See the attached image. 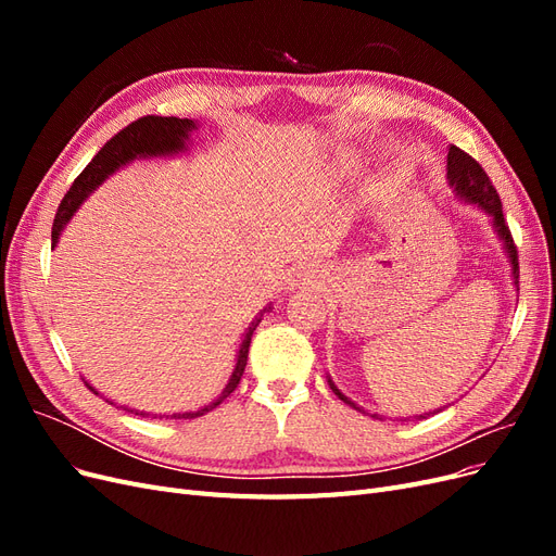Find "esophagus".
I'll use <instances>...</instances> for the list:
<instances>
[{
	"instance_id": "34e87169",
	"label": "esophagus",
	"mask_w": 556,
	"mask_h": 556,
	"mask_svg": "<svg viewBox=\"0 0 556 556\" xmlns=\"http://www.w3.org/2000/svg\"><path fill=\"white\" fill-rule=\"evenodd\" d=\"M296 278H299V285H308V282H315V278H317V268L315 266H306V268H301V274H296ZM296 285V282H294Z\"/></svg>"
}]
</instances>
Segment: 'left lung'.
<instances>
[{
    "label": "left lung",
    "mask_w": 556,
    "mask_h": 556,
    "mask_svg": "<svg viewBox=\"0 0 556 556\" xmlns=\"http://www.w3.org/2000/svg\"><path fill=\"white\" fill-rule=\"evenodd\" d=\"M447 178H450V185H452L454 190H457L459 197H464L466 201H473V204H478L480 208H484L486 213L494 217V227L498 231V237L503 239V245H506V250H508V257H510V264H513L515 285H517V278H519L517 245L513 241V233H510V227L506 223V217H503L501 199H498V192H496V188L492 185L490 176H486V172L478 164V160H473L468 153H464L462 148L450 146V153H447ZM329 387H331L336 396H339L343 403H348L350 408H355V410L368 415L364 408L357 406V403H352L348 396H343L341 390H336V384L331 380H329ZM433 413H439V410H433ZM433 413H425V415H417V417L419 419H427ZM371 417H378V415H371ZM378 419H382V417H378Z\"/></svg>",
    "instance_id": "left-lung-1"
}]
</instances>
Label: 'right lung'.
I'll list each match as a JSON object with an SVG mask.
<instances>
[{
  "mask_svg": "<svg viewBox=\"0 0 556 556\" xmlns=\"http://www.w3.org/2000/svg\"><path fill=\"white\" fill-rule=\"evenodd\" d=\"M197 125L192 121H188V117H162V115H143L139 117V121H134L131 125H127L125 129H121L115 134L113 139H109L104 143V148L99 150V153L92 157V162L86 166L78 174V178L74 180V185L70 188V192L64 194L62 204L58 206V213H55V223H53V248L58 245V239L60 233L64 229V225L70 223V217L76 213V208L80 206V201L86 199L99 182H102L109 174H113L117 166H123L131 160L137 157H157V155H169V153H178V150L185 148V139H188V134L194 129ZM257 317L255 323H252L245 331V339L241 343V350H239V359H237V368H233V374L225 387V392L217 396L213 403H208V406H204L201 410H194V413H174L172 419H192V417H201L206 415L208 410L217 408L220 403L237 390L239 382H241V376H243V368L248 364V348H250V339H252V331H255V327L260 325ZM88 384V382H86ZM90 387V384H88ZM92 390V387H90ZM94 392V390H92ZM97 394V392H94ZM134 413V410H129ZM139 415V413H137ZM146 415V413H141ZM162 419V415H160ZM169 419V417H166Z\"/></svg>",
  "mask_w": 556,
  "mask_h": 556,
  "instance_id": "1",
  "label": "right lung"
}]
</instances>
